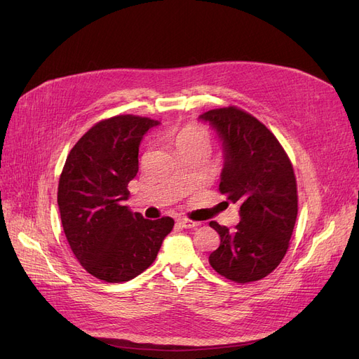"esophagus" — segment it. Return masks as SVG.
<instances>
[{"label":"esophagus","instance_id":"esophagus-1","mask_svg":"<svg viewBox=\"0 0 359 359\" xmlns=\"http://www.w3.org/2000/svg\"><path fill=\"white\" fill-rule=\"evenodd\" d=\"M178 224H180V226H182V228H196V226L200 225V222L191 221V219H187V218L178 219Z\"/></svg>","mask_w":359,"mask_h":359}]
</instances>
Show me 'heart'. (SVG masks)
Here are the masks:
<instances>
[{"mask_svg":"<svg viewBox=\"0 0 359 359\" xmlns=\"http://www.w3.org/2000/svg\"><path fill=\"white\" fill-rule=\"evenodd\" d=\"M172 140H174L177 149L190 144V142H205V144H208V133L202 126L196 123H187L172 135Z\"/></svg>","mask_w":359,"mask_h":359,"instance_id":"heart-1","label":"heart"}]
</instances>
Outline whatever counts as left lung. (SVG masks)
Listing matches in <instances>:
<instances>
[{"label": "left lung", "mask_w": 359, "mask_h": 359, "mask_svg": "<svg viewBox=\"0 0 359 359\" xmlns=\"http://www.w3.org/2000/svg\"><path fill=\"white\" fill-rule=\"evenodd\" d=\"M200 119L222 140L225 163L219 191L240 205L234 231L210 221L221 237L209 256L210 266L240 284L262 280L289 249L297 218L293 165L280 141L250 113L236 106L213 109Z\"/></svg>", "instance_id": "left-lung-1"}]
</instances>
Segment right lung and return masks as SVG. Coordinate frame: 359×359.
<instances>
[{
    "label": "right lung",
    "mask_w": 359,
    "mask_h": 359,
    "mask_svg": "<svg viewBox=\"0 0 359 359\" xmlns=\"http://www.w3.org/2000/svg\"><path fill=\"white\" fill-rule=\"evenodd\" d=\"M159 125L119 114L97 122L70 150L57 190L63 231L82 268L107 283L130 281L156 259L174 219H144L123 206L138 172L142 135Z\"/></svg>",
    "instance_id": "obj_1"
}]
</instances>
